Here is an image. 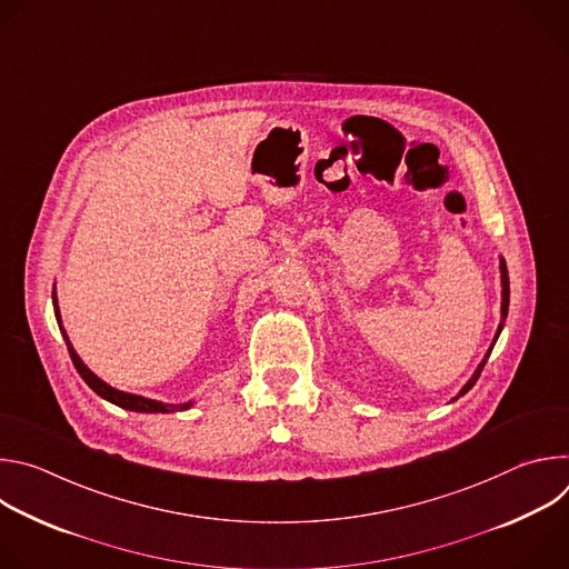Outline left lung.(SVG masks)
<instances>
[{
    "instance_id": "1",
    "label": "left lung",
    "mask_w": 569,
    "mask_h": 569,
    "mask_svg": "<svg viewBox=\"0 0 569 569\" xmlns=\"http://www.w3.org/2000/svg\"><path fill=\"white\" fill-rule=\"evenodd\" d=\"M500 283H502V306H500V323H498V333H496V338H493V342H491L489 351H486V356H483V358H481V362L477 365L475 373L468 378V382L459 389V393H457L452 400L461 398V396H463L466 391H470V387L477 382V378H479V373H481V369H483L486 360H489V356H491V351H493V347H496V342H498V338H500V333H502V329H505V319H507V315H509V272H507V263H505V259H502V257H500Z\"/></svg>"
}]
</instances>
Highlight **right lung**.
<instances>
[{
    "label": "right lung",
    "instance_id": "obj_1",
    "mask_svg": "<svg viewBox=\"0 0 569 569\" xmlns=\"http://www.w3.org/2000/svg\"><path fill=\"white\" fill-rule=\"evenodd\" d=\"M53 312H56V321L60 327V333L67 342V349H69V356H71V362L76 367V371L80 373V378H83L92 391H97L101 398L110 400L112 405H117V408H123V410H130V412H141V415H167V412H184L189 410L191 405L196 400H187V402H164V400H154V398H146V396H139V393H130V391H121L112 385H108L103 378H99L83 360H80V356L73 351L69 338H67V331L62 327V317H60V308H58V297H56V283H53Z\"/></svg>",
    "mask_w": 569,
    "mask_h": 569
}]
</instances>
